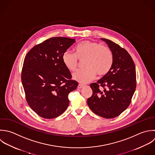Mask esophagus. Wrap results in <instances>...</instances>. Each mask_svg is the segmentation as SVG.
<instances>
[{"label":"esophagus","instance_id":"obj_1","mask_svg":"<svg viewBox=\"0 0 155 155\" xmlns=\"http://www.w3.org/2000/svg\"><path fill=\"white\" fill-rule=\"evenodd\" d=\"M84 87V85L83 84H79L78 85V89H81V88H83Z\"/></svg>","mask_w":155,"mask_h":155}]
</instances>
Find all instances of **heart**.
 Instances as JSON below:
<instances>
[{
	"label": "heart",
	"mask_w": 155,
	"mask_h": 155,
	"mask_svg": "<svg viewBox=\"0 0 155 155\" xmlns=\"http://www.w3.org/2000/svg\"><path fill=\"white\" fill-rule=\"evenodd\" d=\"M75 54L66 51L62 56L63 63L70 71L76 70L78 59L83 60L85 67L73 74V79L81 83H87L94 80L97 73L99 75L106 74L111 69L114 57L112 51L107 46L89 40L83 41L74 48Z\"/></svg>",
	"instance_id": "obj_1"
}]
</instances>
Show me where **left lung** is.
I'll use <instances>...</instances> for the list:
<instances>
[{"label": "left lung", "mask_w": 155, "mask_h": 155, "mask_svg": "<svg viewBox=\"0 0 155 155\" xmlns=\"http://www.w3.org/2000/svg\"><path fill=\"white\" fill-rule=\"evenodd\" d=\"M112 52L114 62L110 71L90 86L92 95L87 103L96 115L104 118L120 115L129 106L136 89V69L128 52L110 40L101 38ZM104 88L103 91L99 87Z\"/></svg>", "instance_id": "obj_1"}]
</instances>
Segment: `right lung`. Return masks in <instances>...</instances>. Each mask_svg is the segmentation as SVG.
<instances>
[{"mask_svg":"<svg viewBox=\"0 0 155 155\" xmlns=\"http://www.w3.org/2000/svg\"><path fill=\"white\" fill-rule=\"evenodd\" d=\"M75 42L73 38L52 37L33 47L25 58L21 83L26 99L42 118L61 115L69 106L68 94L78 86L62 60L63 54Z\"/></svg>","mask_w":155,"mask_h":155,"instance_id":"add662e5","label":"right lung"}]
</instances>
